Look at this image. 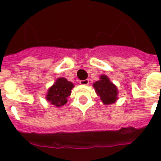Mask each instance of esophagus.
<instances>
[{"instance_id": "34e87169", "label": "esophagus", "mask_w": 161, "mask_h": 161, "mask_svg": "<svg viewBox=\"0 0 161 161\" xmlns=\"http://www.w3.org/2000/svg\"><path fill=\"white\" fill-rule=\"evenodd\" d=\"M81 85H88L89 84V80L88 79H85V80H81L79 82Z\"/></svg>"}]
</instances>
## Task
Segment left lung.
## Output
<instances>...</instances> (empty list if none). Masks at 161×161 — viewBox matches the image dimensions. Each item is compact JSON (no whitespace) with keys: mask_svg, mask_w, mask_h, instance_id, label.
<instances>
[{"mask_svg":"<svg viewBox=\"0 0 161 161\" xmlns=\"http://www.w3.org/2000/svg\"><path fill=\"white\" fill-rule=\"evenodd\" d=\"M95 93L100 97L102 103L104 105L114 103L118 100V88L116 85L109 80L107 75H101L99 80L93 84Z\"/></svg>","mask_w":161,"mask_h":161,"instance_id":"8db88e82","label":"left lung"}]
</instances>
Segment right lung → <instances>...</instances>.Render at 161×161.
Listing matches in <instances>:
<instances>
[{"mask_svg": "<svg viewBox=\"0 0 161 161\" xmlns=\"http://www.w3.org/2000/svg\"><path fill=\"white\" fill-rule=\"evenodd\" d=\"M73 87V83L67 80V78H58L48 88L45 97L46 100L57 108L63 107L68 102Z\"/></svg>", "mask_w": 161, "mask_h": 161, "instance_id": "right-lung-1", "label": "right lung"}]
</instances>
